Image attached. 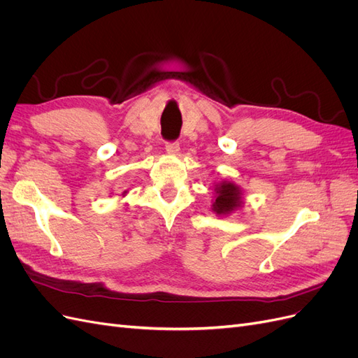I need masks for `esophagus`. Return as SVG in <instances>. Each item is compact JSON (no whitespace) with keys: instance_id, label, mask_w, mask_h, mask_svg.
I'll list each match as a JSON object with an SVG mask.
<instances>
[{"instance_id":"1","label":"esophagus","mask_w":358,"mask_h":358,"mask_svg":"<svg viewBox=\"0 0 358 358\" xmlns=\"http://www.w3.org/2000/svg\"><path fill=\"white\" fill-rule=\"evenodd\" d=\"M166 150H167V154L169 155H179V150H180V148H179V143L178 142H167L166 143Z\"/></svg>"}]
</instances>
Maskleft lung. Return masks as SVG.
<instances>
[{"label": "left lung", "instance_id": "1", "mask_svg": "<svg viewBox=\"0 0 358 358\" xmlns=\"http://www.w3.org/2000/svg\"><path fill=\"white\" fill-rule=\"evenodd\" d=\"M215 201L212 210L216 215H229L242 206V191L233 182L224 180L215 187Z\"/></svg>", "mask_w": 358, "mask_h": 358}]
</instances>
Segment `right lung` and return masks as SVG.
<instances>
[{
    "mask_svg": "<svg viewBox=\"0 0 358 358\" xmlns=\"http://www.w3.org/2000/svg\"><path fill=\"white\" fill-rule=\"evenodd\" d=\"M125 192H127V191H125ZM125 192H124V194H125Z\"/></svg>",
    "mask_w": 358,
    "mask_h": 358,
    "instance_id": "1",
    "label": "right lung"
}]
</instances>
